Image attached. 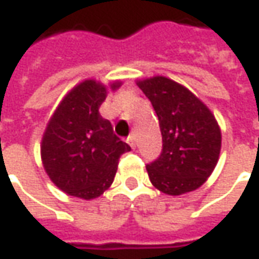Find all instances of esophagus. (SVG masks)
<instances>
[{
    "label": "esophagus",
    "instance_id": "1",
    "mask_svg": "<svg viewBox=\"0 0 259 259\" xmlns=\"http://www.w3.org/2000/svg\"><path fill=\"white\" fill-rule=\"evenodd\" d=\"M127 143H129V146L132 149H135V147H136V136H135V135H130V136L127 137Z\"/></svg>",
    "mask_w": 259,
    "mask_h": 259
}]
</instances>
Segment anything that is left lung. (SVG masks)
<instances>
[{"instance_id": "8db88e82", "label": "left lung", "mask_w": 259, "mask_h": 259, "mask_svg": "<svg viewBox=\"0 0 259 259\" xmlns=\"http://www.w3.org/2000/svg\"><path fill=\"white\" fill-rule=\"evenodd\" d=\"M159 117L163 149L147 164L152 184L168 196L197 190L217 166L221 130L210 109L187 88L164 76L139 80Z\"/></svg>"}]
</instances>
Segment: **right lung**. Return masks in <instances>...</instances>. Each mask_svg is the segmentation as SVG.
Masks as SVG:
<instances>
[{"instance_id":"1","label":"right lung","mask_w":259,"mask_h":259,"mask_svg":"<svg viewBox=\"0 0 259 259\" xmlns=\"http://www.w3.org/2000/svg\"><path fill=\"white\" fill-rule=\"evenodd\" d=\"M120 85L115 82L110 89ZM106 95V86L92 79L75 86L56 107L42 137L45 171L69 196L92 200L103 194L113 183L120 156L130 150L100 116Z\"/></svg>"}]
</instances>
